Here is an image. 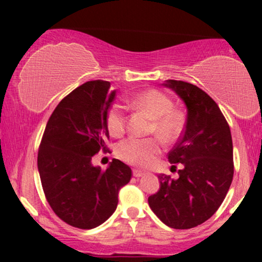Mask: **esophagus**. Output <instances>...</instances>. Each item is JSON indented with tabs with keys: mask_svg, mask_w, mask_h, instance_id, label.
<instances>
[{
	"mask_svg": "<svg viewBox=\"0 0 262 262\" xmlns=\"http://www.w3.org/2000/svg\"><path fill=\"white\" fill-rule=\"evenodd\" d=\"M132 174H134L135 178H141V177H143V175H144V171L138 170V169H134V170H132Z\"/></svg>",
	"mask_w": 262,
	"mask_h": 262,
	"instance_id": "esophagus-1",
	"label": "esophagus"
}]
</instances>
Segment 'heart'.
Instances as JSON below:
<instances>
[{
    "instance_id": "obj_1",
    "label": "heart",
    "mask_w": 262,
    "mask_h": 262,
    "mask_svg": "<svg viewBox=\"0 0 262 262\" xmlns=\"http://www.w3.org/2000/svg\"><path fill=\"white\" fill-rule=\"evenodd\" d=\"M128 103L154 119L152 132H156L164 142H175L184 128L181 114L173 110L169 96L156 89H148L134 96ZM107 128L111 136L121 137L126 130V114L119 103L111 106L106 116ZM162 150L159 138L128 137L117 146V156L125 163L136 167H148Z\"/></svg>"
}]
</instances>
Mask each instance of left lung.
Instances as JSON below:
<instances>
[{
	"label": "left lung",
	"instance_id": "1",
	"mask_svg": "<svg viewBox=\"0 0 262 262\" xmlns=\"http://www.w3.org/2000/svg\"><path fill=\"white\" fill-rule=\"evenodd\" d=\"M187 107L180 139L168 152L178 179L159 175L160 189L148 198L154 213L168 227L191 229L218 210L234 177L230 127L209 94L184 81L168 80Z\"/></svg>",
	"mask_w": 262,
	"mask_h": 262
}]
</instances>
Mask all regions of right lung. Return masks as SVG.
Listing matches in <instances>:
<instances>
[{
  "instance_id": "obj_1",
  "label": "right lung",
  "mask_w": 262,
  "mask_h": 262,
  "mask_svg": "<svg viewBox=\"0 0 262 262\" xmlns=\"http://www.w3.org/2000/svg\"><path fill=\"white\" fill-rule=\"evenodd\" d=\"M111 83L85 82L60 101L46 124L38 150L42 191L57 216L71 227L93 229L108 220L131 168L113 159L106 170L92 164L99 151H110L106 116L116 92Z\"/></svg>"
}]
</instances>
